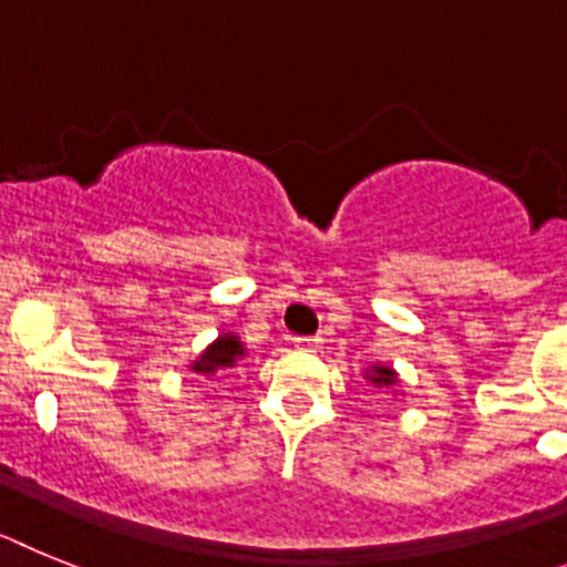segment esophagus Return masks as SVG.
<instances>
[{
  "label": "esophagus",
  "mask_w": 567,
  "mask_h": 567,
  "mask_svg": "<svg viewBox=\"0 0 567 567\" xmlns=\"http://www.w3.org/2000/svg\"><path fill=\"white\" fill-rule=\"evenodd\" d=\"M293 342H297L299 348H319V344H322V337H293Z\"/></svg>",
  "instance_id": "obj_1"
}]
</instances>
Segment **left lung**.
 I'll return each mask as SVG.
<instances>
[{"label": "left lung", "mask_w": 567, "mask_h": 567, "mask_svg": "<svg viewBox=\"0 0 567 567\" xmlns=\"http://www.w3.org/2000/svg\"><path fill=\"white\" fill-rule=\"evenodd\" d=\"M371 379H373V382H377V385H391V382H393V371H391V368H377Z\"/></svg>", "instance_id": "1"}]
</instances>
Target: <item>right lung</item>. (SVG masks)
<instances>
[{
    "instance_id": "add662e5",
    "label": "right lung",
    "mask_w": 567,
    "mask_h": 567,
    "mask_svg": "<svg viewBox=\"0 0 567 567\" xmlns=\"http://www.w3.org/2000/svg\"><path fill=\"white\" fill-rule=\"evenodd\" d=\"M243 353V344L236 342V337H219L214 344H210L208 351L202 353L199 362L194 365V371L205 373V377H210V373L223 371V368H230L236 362V357Z\"/></svg>"
}]
</instances>
